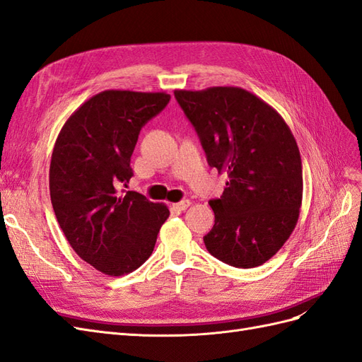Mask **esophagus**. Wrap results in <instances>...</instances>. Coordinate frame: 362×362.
Wrapping results in <instances>:
<instances>
[{
    "instance_id": "obj_1",
    "label": "esophagus",
    "mask_w": 362,
    "mask_h": 362,
    "mask_svg": "<svg viewBox=\"0 0 362 362\" xmlns=\"http://www.w3.org/2000/svg\"><path fill=\"white\" fill-rule=\"evenodd\" d=\"M189 206H191V202H189V200H182V202H179V203H175L174 208L179 209V211H187V209L189 208Z\"/></svg>"
}]
</instances>
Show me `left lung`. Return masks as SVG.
Returning a JSON list of instances; mask_svg holds the SVG:
<instances>
[{
    "instance_id": "8db88e82",
    "label": "left lung",
    "mask_w": 362,
    "mask_h": 362,
    "mask_svg": "<svg viewBox=\"0 0 362 362\" xmlns=\"http://www.w3.org/2000/svg\"><path fill=\"white\" fill-rule=\"evenodd\" d=\"M200 138L211 167L227 173L221 199L211 200L208 252L226 264L253 268L290 238L303 197L302 159L284 118L264 100L235 86L174 90Z\"/></svg>"
}]
</instances>
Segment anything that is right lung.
Listing matches in <instances>:
<instances>
[{"label": "right lung", "mask_w": 362, "mask_h": 362, "mask_svg": "<svg viewBox=\"0 0 362 362\" xmlns=\"http://www.w3.org/2000/svg\"><path fill=\"white\" fill-rule=\"evenodd\" d=\"M167 92L103 90L66 119L49 163V195L60 229L81 259L107 276L146 262L170 211L117 185L144 124L168 105Z\"/></svg>", "instance_id": "add662e5"}]
</instances>
